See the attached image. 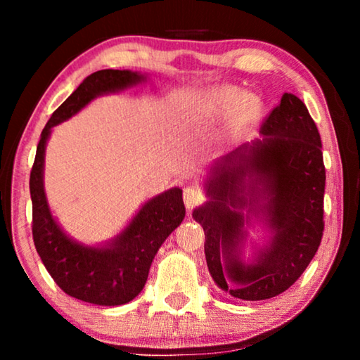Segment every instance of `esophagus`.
Returning a JSON list of instances; mask_svg holds the SVG:
<instances>
[{"mask_svg": "<svg viewBox=\"0 0 360 360\" xmlns=\"http://www.w3.org/2000/svg\"><path fill=\"white\" fill-rule=\"evenodd\" d=\"M184 201L186 208L191 210L193 206L200 205L203 201V193H201V190L196 185H190L184 190Z\"/></svg>", "mask_w": 360, "mask_h": 360, "instance_id": "obj_1", "label": "esophagus"}]
</instances>
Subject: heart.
I'll return each mask as SVG.
<instances>
[{
  "mask_svg": "<svg viewBox=\"0 0 360 360\" xmlns=\"http://www.w3.org/2000/svg\"><path fill=\"white\" fill-rule=\"evenodd\" d=\"M234 108L239 124L257 120L264 110L262 98L255 93H243L236 86H219L206 93L198 105L200 116H223Z\"/></svg>",
  "mask_w": 360,
  "mask_h": 360,
  "instance_id": "b5f03b06",
  "label": "heart"
}]
</instances>
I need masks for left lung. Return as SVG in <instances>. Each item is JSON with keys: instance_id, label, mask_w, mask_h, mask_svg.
Segmentation results:
<instances>
[{"instance_id": "8db88e82", "label": "left lung", "mask_w": 360, "mask_h": 360, "mask_svg": "<svg viewBox=\"0 0 360 360\" xmlns=\"http://www.w3.org/2000/svg\"><path fill=\"white\" fill-rule=\"evenodd\" d=\"M260 134L211 167L206 201L191 214L203 226L214 283L245 302L292 287L316 254L324 229L321 137L304 103L285 93ZM255 224L266 233L260 243L248 233Z\"/></svg>"}]
</instances>
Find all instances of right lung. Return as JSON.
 I'll return each mask as SVG.
<instances>
[{"label": "right lung", "mask_w": 360, "mask_h": 360, "mask_svg": "<svg viewBox=\"0 0 360 360\" xmlns=\"http://www.w3.org/2000/svg\"><path fill=\"white\" fill-rule=\"evenodd\" d=\"M144 82L146 73L111 68L86 77L42 129L29 180L34 245L47 272L67 295L101 307L129 303L142 292L157 250L185 218L181 188L174 186L144 201L126 228L110 240L83 244L63 231L49 206L44 188L46 147L52 127L70 120L95 98Z\"/></svg>", "instance_id": "right-lung-1"}]
</instances>
